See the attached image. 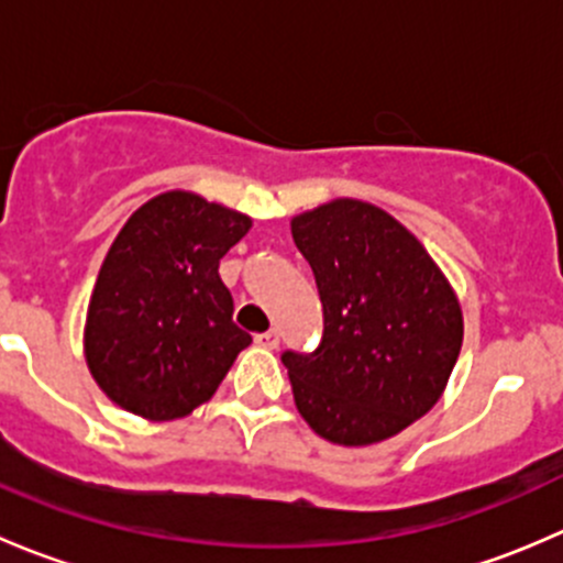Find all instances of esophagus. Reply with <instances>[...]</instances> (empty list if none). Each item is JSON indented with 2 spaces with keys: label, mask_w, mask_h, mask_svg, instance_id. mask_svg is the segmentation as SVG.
<instances>
[{
  "label": "esophagus",
  "mask_w": 563,
  "mask_h": 563,
  "mask_svg": "<svg viewBox=\"0 0 563 563\" xmlns=\"http://www.w3.org/2000/svg\"><path fill=\"white\" fill-rule=\"evenodd\" d=\"M255 343L264 345V349H277V345H280V332H277V329H269V332L255 334Z\"/></svg>",
  "instance_id": "1"
}]
</instances>
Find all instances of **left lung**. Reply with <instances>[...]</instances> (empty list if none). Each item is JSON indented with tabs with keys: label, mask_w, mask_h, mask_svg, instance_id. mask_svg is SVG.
<instances>
[{
	"label": "left lung",
	"mask_w": 563,
	"mask_h": 563,
	"mask_svg": "<svg viewBox=\"0 0 563 563\" xmlns=\"http://www.w3.org/2000/svg\"><path fill=\"white\" fill-rule=\"evenodd\" d=\"M323 305L313 354H283L294 402L321 439L367 446L391 439L444 395L463 345L455 288L422 242L356 198L291 220Z\"/></svg>",
	"instance_id": "8db88e82"
}]
</instances>
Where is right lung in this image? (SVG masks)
<instances>
[{
    "label": "right lung",
    "mask_w": 563,
    "mask_h": 563,
    "mask_svg": "<svg viewBox=\"0 0 563 563\" xmlns=\"http://www.w3.org/2000/svg\"><path fill=\"white\" fill-rule=\"evenodd\" d=\"M250 225L247 214L190 190L161 192L130 214L84 327L89 373L119 408L150 422L187 417L253 343L218 275Z\"/></svg>",
    "instance_id": "obj_1"
}]
</instances>
